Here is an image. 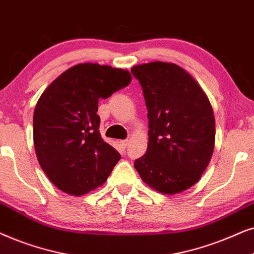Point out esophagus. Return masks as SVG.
I'll return each instance as SVG.
<instances>
[{
    "label": "esophagus",
    "mask_w": 254,
    "mask_h": 254,
    "mask_svg": "<svg viewBox=\"0 0 254 254\" xmlns=\"http://www.w3.org/2000/svg\"><path fill=\"white\" fill-rule=\"evenodd\" d=\"M127 145H129V140L127 139H124V140H121V146L123 148H127Z\"/></svg>",
    "instance_id": "esophagus-1"
}]
</instances>
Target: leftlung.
<instances>
[{"label": "left lung", "mask_w": 254, "mask_h": 254, "mask_svg": "<svg viewBox=\"0 0 254 254\" xmlns=\"http://www.w3.org/2000/svg\"><path fill=\"white\" fill-rule=\"evenodd\" d=\"M143 89L148 144L134 161L141 180L162 194H178L200 180L215 146V117L202 88L180 66H133Z\"/></svg>", "instance_id": "obj_1"}]
</instances>
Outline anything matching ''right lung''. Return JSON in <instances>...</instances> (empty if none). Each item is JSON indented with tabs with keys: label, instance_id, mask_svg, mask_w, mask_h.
<instances>
[{
	"label": "right lung",
	"instance_id": "1",
	"mask_svg": "<svg viewBox=\"0 0 254 254\" xmlns=\"http://www.w3.org/2000/svg\"><path fill=\"white\" fill-rule=\"evenodd\" d=\"M131 82L127 70L79 64L59 75L39 97L33 113L37 159L51 182L74 196L102 186L121 154L100 134V99Z\"/></svg>",
	"mask_w": 254,
	"mask_h": 254
}]
</instances>
